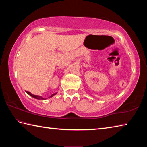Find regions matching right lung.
Wrapping results in <instances>:
<instances>
[{
  "instance_id": "obj_1",
  "label": "right lung",
  "mask_w": 147,
  "mask_h": 147,
  "mask_svg": "<svg viewBox=\"0 0 147 147\" xmlns=\"http://www.w3.org/2000/svg\"><path fill=\"white\" fill-rule=\"evenodd\" d=\"M27 93H28V94L29 95H30L31 96H32V97H33L34 98H36V99H38V100H45V99H47V98H43V97H42V96H39V95H33L32 94V93H31L30 92H26ZM56 94H57V93H54V94H52V95H51V96H49V98H51V97H52V96H54V95H56Z\"/></svg>"
}]
</instances>
